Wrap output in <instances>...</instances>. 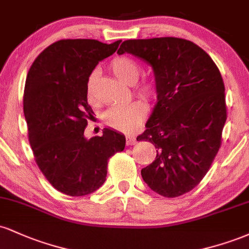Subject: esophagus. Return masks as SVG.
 <instances>
[{"label": "esophagus", "instance_id": "obj_1", "mask_svg": "<svg viewBox=\"0 0 249 249\" xmlns=\"http://www.w3.org/2000/svg\"><path fill=\"white\" fill-rule=\"evenodd\" d=\"M137 142V138L134 136H126V145H134Z\"/></svg>", "mask_w": 249, "mask_h": 249}]
</instances>
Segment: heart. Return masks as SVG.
I'll return each instance as SVG.
<instances>
[{
  "mask_svg": "<svg viewBox=\"0 0 249 249\" xmlns=\"http://www.w3.org/2000/svg\"><path fill=\"white\" fill-rule=\"evenodd\" d=\"M110 69L117 78H119L126 84H133L138 79L141 73V67L133 58L127 56L115 57L110 62ZM97 71H92L87 81V97L89 102L95 99V82ZM134 90L142 98L146 101H152L156 97V88L150 81H142L137 83ZM147 113V107L144 102L133 101L123 105H115L107 108L104 113V122L107 126L123 132H132L138 127L141 122Z\"/></svg>",
  "mask_w": 249,
  "mask_h": 249,
  "instance_id": "1",
  "label": "heart"
}]
</instances>
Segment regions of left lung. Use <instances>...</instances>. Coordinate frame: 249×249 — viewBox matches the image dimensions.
<instances>
[{
    "mask_svg": "<svg viewBox=\"0 0 249 249\" xmlns=\"http://www.w3.org/2000/svg\"><path fill=\"white\" fill-rule=\"evenodd\" d=\"M117 53H132L152 67L158 102L137 141L156 146L142 170L147 186L165 198L192 191L206 176L227 119L225 85L210 55L177 37L127 39Z\"/></svg>",
    "mask_w": 249,
    "mask_h": 249,
    "instance_id": "1",
    "label": "left lung"
}]
</instances>
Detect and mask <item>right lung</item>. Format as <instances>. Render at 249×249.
<instances>
[{
  "mask_svg": "<svg viewBox=\"0 0 249 249\" xmlns=\"http://www.w3.org/2000/svg\"><path fill=\"white\" fill-rule=\"evenodd\" d=\"M119 43L59 39L28 71L23 111L34 158L45 179L67 196L98 190L107 180L108 159L125 147V137L110 128L102 137H84L88 119L93 117L85 90L88 77Z\"/></svg>",
  "mask_w": 249,
  "mask_h": 249,
  "instance_id": "1",
  "label": "right lung"
}]
</instances>
